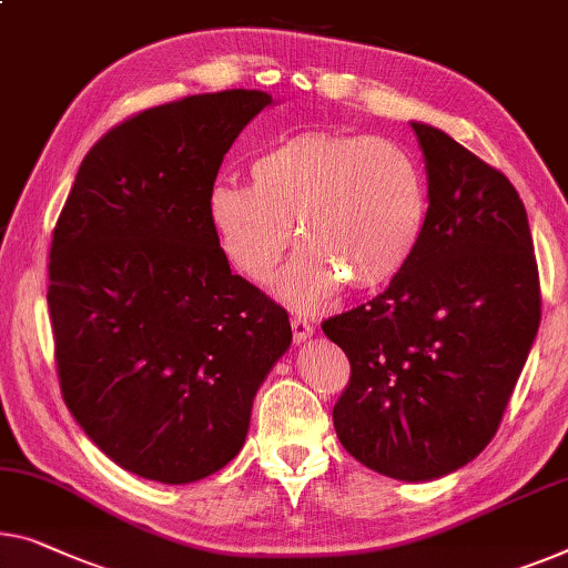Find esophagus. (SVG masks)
<instances>
[{"instance_id": "34e87169", "label": "esophagus", "mask_w": 568, "mask_h": 568, "mask_svg": "<svg viewBox=\"0 0 568 568\" xmlns=\"http://www.w3.org/2000/svg\"><path fill=\"white\" fill-rule=\"evenodd\" d=\"M291 326H293V342L295 344H303V342H308V338L316 334V328H313V324L308 318H303V316H293L291 318Z\"/></svg>"}]
</instances>
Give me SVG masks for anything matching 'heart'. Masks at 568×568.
<instances>
[{
	"instance_id": "heart-1",
	"label": "heart",
	"mask_w": 568,
	"mask_h": 568,
	"mask_svg": "<svg viewBox=\"0 0 568 568\" xmlns=\"http://www.w3.org/2000/svg\"><path fill=\"white\" fill-rule=\"evenodd\" d=\"M252 185L211 183L209 226L236 273L265 283L293 242L303 247L277 283L281 298L321 308L346 281L377 291L403 273L426 226L428 185L400 142L306 130L260 150Z\"/></svg>"
}]
</instances>
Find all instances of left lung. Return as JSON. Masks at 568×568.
Masks as SVG:
<instances>
[{"instance_id":"1","label":"left lung","mask_w":568,"mask_h":568,"mask_svg":"<svg viewBox=\"0 0 568 568\" xmlns=\"http://www.w3.org/2000/svg\"><path fill=\"white\" fill-rule=\"evenodd\" d=\"M410 126L428 175L416 255L321 328L352 365L338 442L385 477L426 481L493 442L538 334L540 283L515 185L446 132Z\"/></svg>"}]
</instances>
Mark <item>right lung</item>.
<instances>
[{
  "mask_svg": "<svg viewBox=\"0 0 568 568\" xmlns=\"http://www.w3.org/2000/svg\"><path fill=\"white\" fill-rule=\"evenodd\" d=\"M265 91L152 106L101 138L50 244L48 308L61 393L122 469L189 485L226 467L252 400L291 346L287 313L240 275L206 196Z\"/></svg>",
  "mask_w": 568,
  "mask_h": 568,
  "instance_id": "1",
  "label": "right lung"
}]
</instances>
